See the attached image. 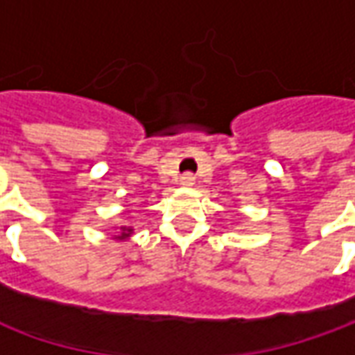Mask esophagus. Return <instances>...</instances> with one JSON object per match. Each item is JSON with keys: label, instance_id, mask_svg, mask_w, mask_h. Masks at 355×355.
<instances>
[{"label": "esophagus", "instance_id": "34e87169", "mask_svg": "<svg viewBox=\"0 0 355 355\" xmlns=\"http://www.w3.org/2000/svg\"><path fill=\"white\" fill-rule=\"evenodd\" d=\"M180 184L184 185V187H191V185L196 184V175L187 171V173H184V175L180 178Z\"/></svg>", "mask_w": 355, "mask_h": 355}]
</instances>
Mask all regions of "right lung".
Instances as JSON below:
<instances>
[{
	"label": "right lung",
	"mask_w": 355,
	"mask_h": 355,
	"mask_svg": "<svg viewBox=\"0 0 355 355\" xmlns=\"http://www.w3.org/2000/svg\"><path fill=\"white\" fill-rule=\"evenodd\" d=\"M130 235H132V229H130V227H122V233H120L116 239H128Z\"/></svg>",
	"instance_id": "1"
}]
</instances>
